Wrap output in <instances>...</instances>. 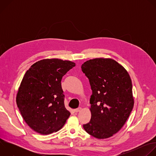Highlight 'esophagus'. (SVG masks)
<instances>
[{
  "instance_id": "obj_1",
  "label": "esophagus",
  "mask_w": 156,
  "mask_h": 156,
  "mask_svg": "<svg viewBox=\"0 0 156 156\" xmlns=\"http://www.w3.org/2000/svg\"><path fill=\"white\" fill-rule=\"evenodd\" d=\"M81 110V107H78V108H77L74 109V112H76V113H77V112H80V111Z\"/></svg>"
}]
</instances>
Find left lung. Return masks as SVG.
<instances>
[{
	"label": "left lung",
	"instance_id": "8db88e82",
	"mask_svg": "<svg viewBox=\"0 0 156 156\" xmlns=\"http://www.w3.org/2000/svg\"><path fill=\"white\" fill-rule=\"evenodd\" d=\"M81 70L92 90L91 118L83 128L98 139L112 136L124 125L134 105L129 75L122 65L110 58L86 61Z\"/></svg>",
	"mask_w": 156,
	"mask_h": 156
}]
</instances>
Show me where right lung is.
<instances>
[{
	"mask_svg": "<svg viewBox=\"0 0 156 156\" xmlns=\"http://www.w3.org/2000/svg\"><path fill=\"white\" fill-rule=\"evenodd\" d=\"M75 63L58 58L34 63L25 74L16 96V104L28 125L41 135L57 131L70 115L64 104L62 77Z\"/></svg>",
	"mask_w": 156,
	"mask_h": 156,
	"instance_id": "1",
	"label": "right lung"
}]
</instances>
